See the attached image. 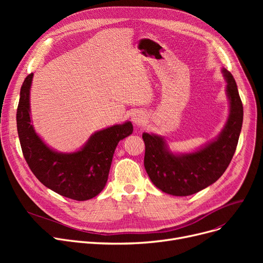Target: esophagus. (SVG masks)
I'll use <instances>...</instances> for the list:
<instances>
[{"instance_id":"obj_1","label":"esophagus","mask_w":263,"mask_h":263,"mask_svg":"<svg viewBox=\"0 0 263 263\" xmlns=\"http://www.w3.org/2000/svg\"><path fill=\"white\" fill-rule=\"evenodd\" d=\"M145 119H146V117L142 113H136L132 117L133 123L135 124V126H142V124L145 122Z\"/></svg>"}]
</instances>
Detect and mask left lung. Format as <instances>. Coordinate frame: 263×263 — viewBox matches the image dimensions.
<instances>
[{
    "mask_svg": "<svg viewBox=\"0 0 263 263\" xmlns=\"http://www.w3.org/2000/svg\"><path fill=\"white\" fill-rule=\"evenodd\" d=\"M227 81L230 114L217 140L190 155L175 156L162 137L144 133L145 170L153 183L175 196H189L214 183L227 170L237 149L243 122V104L232 74L223 69Z\"/></svg>",
    "mask_w": 263,
    "mask_h": 263,
    "instance_id": "obj_1",
    "label": "left lung"
}]
</instances>
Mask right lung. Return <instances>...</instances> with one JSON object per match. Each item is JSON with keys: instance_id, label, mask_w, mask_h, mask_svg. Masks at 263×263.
<instances>
[{"instance_id": "obj_1", "label": "right lung", "mask_w": 263, "mask_h": 263, "mask_svg": "<svg viewBox=\"0 0 263 263\" xmlns=\"http://www.w3.org/2000/svg\"><path fill=\"white\" fill-rule=\"evenodd\" d=\"M32 79L33 73L25 78L17 108V129L27 165L41 183L62 196L79 201L97 196L107 181L117 144L133 132L132 123L128 121L95 133L78 153H55L39 139L31 124Z\"/></svg>"}]
</instances>
